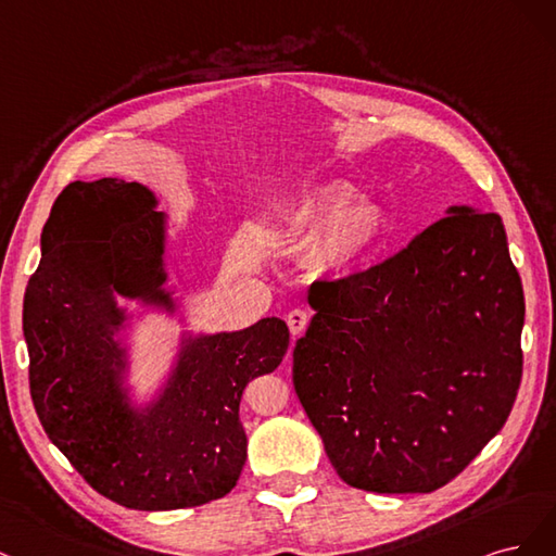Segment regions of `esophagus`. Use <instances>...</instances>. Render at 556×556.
I'll list each match as a JSON object with an SVG mask.
<instances>
[{"label": "esophagus", "mask_w": 556, "mask_h": 556, "mask_svg": "<svg viewBox=\"0 0 556 556\" xmlns=\"http://www.w3.org/2000/svg\"><path fill=\"white\" fill-rule=\"evenodd\" d=\"M289 328H291V334H295V337H300L304 330L309 328V320H312V314L307 312V309H293L291 314H289Z\"/></svg>", "instance_id": "esophagus-1"}]
</instances>
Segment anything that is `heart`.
Wrapping results in <instances>:
<instances>
[{"label":"heart","instance_id":"1","mask_svg":"<svg viewBox=\"0 0 556 556\" xmlns=\"http://www.w3.org/2000/svg\"><path fill=\"white\" fill-rule=\"evenodd\" d=\"M344 180L312 185L286 203L281 228L293 238H309L304 265L314 275H332L361 261L386 230V214L371 201H355Z\"/></svg>","mask_w":556,"mask_h":556}]
</instances>
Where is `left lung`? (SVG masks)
I'll use <instances>...</instances> for the list:
<instances>
[{
	"label": "left lung",
	"mask_w": 556,
	"mask_h": 556,
	"mask_svg": "<svg viewBox=\"0 0 556 556\" xmlns=\"http://www.w3.org/2000/svg\"><path fill=\"white\" fill-rule=\"evenodd\" d=\"M307 300L293 386L351 488L434 492L506 425L525 293L498 214L451 207L386 261L316 279Z\"/></svg>",
	"instance_id": "1"
}]
</instances>
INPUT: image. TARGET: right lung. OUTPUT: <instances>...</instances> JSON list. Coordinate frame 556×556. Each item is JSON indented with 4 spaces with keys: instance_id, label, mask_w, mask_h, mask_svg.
<instances>
[{
    "instance_id": "1",
    "label": "right lung",
    "mask_w": 556,
    "mask_h": 556,
    "mask_svg": "<svg viewBox=\"0 0 556 556\" xmlns=\"http://www.w3.org/2000/svg\"><path fill=\"white\" fill-rule=\"evenodd\" d=\"M154 203L136 182H71L43 226L23 307L29 392L48 439L87 485L136 510L201 506L236 488L247 459L242 392L289 349L281 318L201 337L148 414L129 410L113 293L168 302Z\"/></svg>"
}]
</instances>
